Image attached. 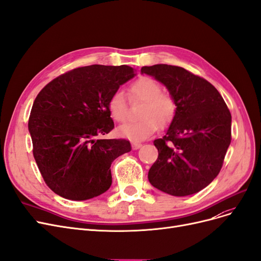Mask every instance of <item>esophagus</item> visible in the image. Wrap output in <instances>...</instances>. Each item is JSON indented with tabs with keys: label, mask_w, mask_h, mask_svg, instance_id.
<instances>
[{
	"label": "esophagus",
	"mask_w": 261,
	"mask_h": 261,
	"mask_svg": "<svg viewBox=\"0 0 261 261\" xmlns=\"http://www.w3.org/2000/svg\"><path fill=\"white\" fill-rule=\"evenodd\" d=\"M142 147V144L140 142H132V148L133 149H139Z\"/></svg>",
	"instance_id": "obj_1"
}]
</instances>
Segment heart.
<instances>
[{"label": "heart", "instance_id": "1", "mask_svg": "<svg viewBox=\"0 0 261 261\" xmlns=\"http://www.w3.org/2000/svg\"><path fill=\"white\" fill-rule=\"evenodd\" d=\"M132 98L144 101L140 113L142 119L124 123L117 129L120 137L133 141H143L155 133L158 125L166 128L175 116L176 104L168 93L162 92L161 85L151 77L144 76L130 87ZM112 118L122 122L127 118V101L122 91H115L109 101Z\"/></svg>", "mask_w": 261, "mask_h": 261}]
</instances>
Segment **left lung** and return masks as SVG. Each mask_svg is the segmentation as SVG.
Segmentation results:
<instances>
[{"label": "left lung", "mask_w": 261, "mask_h": 261, "mask_svg": "<svg viewBox=\"0 0 261 261\" xmlns=\"http://www.w3.org/2000/svg\"><path fill=\"white\" fill-rule=\"evenodd\" d=\"M175 101L166 136L153 141L158 158L148 172L150 184L175 197L194 195L218 175L231 142V114L215 87L182 67L143 66Z\"/></svg>", "instance_id": "left-lung-1"}]
</instances>
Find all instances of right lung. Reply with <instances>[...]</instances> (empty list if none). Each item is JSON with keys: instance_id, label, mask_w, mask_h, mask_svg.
<instances>
[{"instance_id": "obj_1", "label": "right lung", "mask_w": 261, "mask_h": 261, "mask_svg": "<svg viewBox=\"0 0 261 261\" xmlns=\"http://www.w3.org/2000/svg\"><path fill=\"white\" fill-rule=\"evenodd\" d=\"M136 71L128 65L77 67L37 94L28 127L38 170L55 194L83 201L111 187L112 162L131 150L130 142L95 138L113 130L110 98Z\"/></svg>"}]
</instances>
